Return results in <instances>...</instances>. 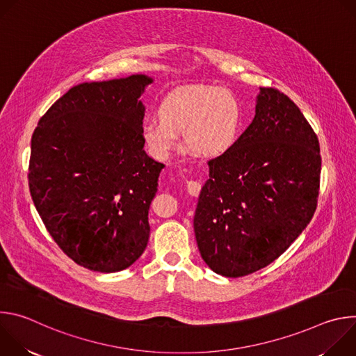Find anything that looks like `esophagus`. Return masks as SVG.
I'll list each match as a JSON object with an SVG mask.
<instances>
[{
    "label": "esophagus",
    "mask_w": 356,
    "mask_h": 356,
    "mask_svg": "<svg viewBox=\"0 0 356 356\" xmlns=\"http://www.w3.org/2000/svg\"><path fill=\"white\" fill-rule=\"evenodd\" d=\"M186 188L191 195H198L200 190H201V184H200V181H195V180H187Z\"/></svg>",
    "instance_id": "34e87169"
}]
</instances>
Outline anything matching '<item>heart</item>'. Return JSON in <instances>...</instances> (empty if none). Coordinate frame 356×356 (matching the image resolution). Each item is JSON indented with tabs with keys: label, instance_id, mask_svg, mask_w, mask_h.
Wrapping results in <instances>:
<instances>
[{
	"label": "heart",
	"instance_id": "obj_1",
	"mask_svg": "<svg viewBox=\"0 0 356 356\" xmlns=\"http://www.w3.org/2000/svg\"><path fill=\"white\" fill-rule=\"evenodd\" d=\"M159 120L142 128L143 139L159 159H168L183 134L187 149L207 158L221 156L236 143L242 127L239 98L225 87L195 86L168 95Z\"/></svg>",
	"mask_w": 356,
	"mask_h": 356
}]
</instances>
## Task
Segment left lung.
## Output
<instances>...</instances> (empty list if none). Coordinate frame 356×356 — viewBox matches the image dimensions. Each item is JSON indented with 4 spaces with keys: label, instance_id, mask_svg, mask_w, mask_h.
Returning a JSON list of instances; mask_svg holds the SVG:
<instances>
[{
    "label": "left lung",
    "instance_id": "left-lung-1",
    "mask_svg": "<svg viewBox=\"0 0 356 356\" xmlns=\"http://www.w3.org/2000/svg\"><path fill=\"white\" fill-rule=\"evenodd\" d=\"M194 232L201 258L218 275L264 269L312 221L318 201L320 143L298 107L261 87L257 114L227 154L209 161Z\"/></svg>",
    "mask_w": 356,
    "mask_h": 356
}]
</instances>
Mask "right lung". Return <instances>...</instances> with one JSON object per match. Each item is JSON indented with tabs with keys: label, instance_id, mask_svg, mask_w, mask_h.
Here are the masks:
<instances>
[{
	"label": "right lung",
	"instance_id": "right-lung-1",
	"mask_svg": "<svg viewBox=\"0 0 356 356\" xmlns=\"http://www.w3.org/2000/svg\"><path fill=\"white\" fill-rule=\"evenodd\" d=\"M152 79L83 83L39 120L29 190L58 246L77 265L120 272L143 253L147 211L165 168L143 150L139 101Z\"/></svg>",
	"mask_w": 356,
	"mask_h": 356
}]
</instances>
